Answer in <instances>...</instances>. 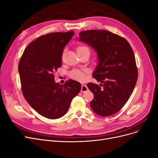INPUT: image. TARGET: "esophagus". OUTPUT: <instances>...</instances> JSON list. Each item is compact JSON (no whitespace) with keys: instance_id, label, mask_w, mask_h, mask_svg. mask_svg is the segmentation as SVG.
<instances>
[{"instance_id":"obj_1","label":"esophagus","mask_w":158,"mask_h":158,"mask_svg":"<svg viewBox=\"0 0 158 158\" xmlns=\"http://www.w3.org/2000/svg\"><path fill=\"white\" fill-rule=\"evenodd\" d=\"M88 89V88L86 85H85V84L82 85V88H81V92H86Z\"/></svg>"}]
</instances>
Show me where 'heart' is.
Wrapping results in <instances>:
<instances>
[{"instance_id": "obj_1", "label": "heart", "mask_w": 158, "mask_h": 158, "mask_svg": "<svg viewBox=\"0 0 158 158\" xmlns=\"http://www.w3.org/2000/svg\"><path fill=\"white\" fill-rule=\"evenodd\" d=\"M76 51L89 52V49L85 45H80L76 48ZM70 76L71 78L78 82H84L87 78V72L85 70H73L70 72Z\"/></svg>"}]
</instances>
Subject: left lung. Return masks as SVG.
Listing matches in <instances>:
<instances>
[{
    "instance_id": "8db88e82",
    "label": "left lung",
    "mask_w": 158,
    "mask_h": 158,
    "mask_svg": "<svg viewBox=\"0 0 158 158\" xmlns=\"http://www.w3.org/2000/svg\"><path fill=\"white\" fill-rule=\"evenodd\" d=\"M79 36V41L92 47L98 55L93 77L101 84H87L94 95L90 107L99 116L112 115L125 106L137 82L132 47L125 38L107 30H86Z\"/></svg>"
}]
</instances>
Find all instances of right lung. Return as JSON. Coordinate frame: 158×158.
<instances>
[{"label": "right lung", "mask_w": 158, "mask_h": 158, "mask_svg": "<svg viewBox=\"0 0 158 158\" xmlns=\"http://www.w3.org/2000/svg\"><path fill=\"white\" fill-rule=\"evenodd\" d=\"M73 31L41 35L28 45L18 64L23 96L43 117L56 119L67 112L73 99L81 90L80 82L69 80L61 85L55 82V72L62 65L64 47Z\"/></svg>", "instance_id": "1"}]
</instances>
